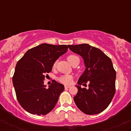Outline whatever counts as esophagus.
Instances as JSON below:
<instances>
[{
    "instance_id": "1",
    "label": "esophagus",
    "mask_w": 131,
    "mask_h": 131,
    "mask_svg": "<svg viewBox=\"0 0 131 131\" xmlns=\"http://www.w3.org/2000/svg\"><path fill=\"white\" fill-rule=\"evenodd\" d=\"M70 88V86H68V85H65V86H64V88H65V89H68V88Z\"/></svg>"
}]
</instances>
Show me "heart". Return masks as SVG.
<instances>
[{
	"label": "heart",
	"mask_w": 131,
	"mask_h": 131,
	"mask_svg": "<svg viewBox=\"0 0 131 131\" xmlns=\"http://www.w3.org/2000/svg\"><path fill=\"white\" fill-rule=\"evenodd\" d=\"M67 59H68V62L71 64H72L75 62V60L79 59V58L76 55L72 54L68 56ZM54 66H55V64ZM58 80L61 83H63L64 84H70L72 82V77L70 76V75H63V76H61L60 77H59Z\"/></svg>",
	"instance_id": "b5f03b06"
}]
</instances>
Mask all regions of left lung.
Segmentation results:
<instances>
[{
    "label": "left lung",
    "mask_w": 131,
    "mask_h": 131,
    "mask_svg": "<svg viewBox=\"0 0 131 131\" xmlns=\"http://www.w3.org/2000/svg\"><path fill=\"white\" fill-rule=\"evenodd\" d=\"M75 53L83 58L85 70L78 80V92L73 97L77 106L87 115H95L105 110L115 93L116 72L111 59L103 51L87 43L68 45Z\"/></svg>",
    "instance_id": "8db88e82"
}]
</instances>
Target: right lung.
<instances>
[{
    "label": "right lung",
    "instance_id": "1",
    "mask_svg": "<svg viewBox=\"0 0 131 131\" xmlns=\"http://www.w3.org/2000/svg\"><path fill=\"white\" fill-rule=\"evenodd\" d=\"M68 48L67 45L42 43L29 49L18 61L13 83L17 100L26 112L44 115L54 108L64 85L53 80L46 88L43 80L54 62Z\"/></svg>",
    "mask_w": 131,
    "mask_h": 131
}]
</instances>
